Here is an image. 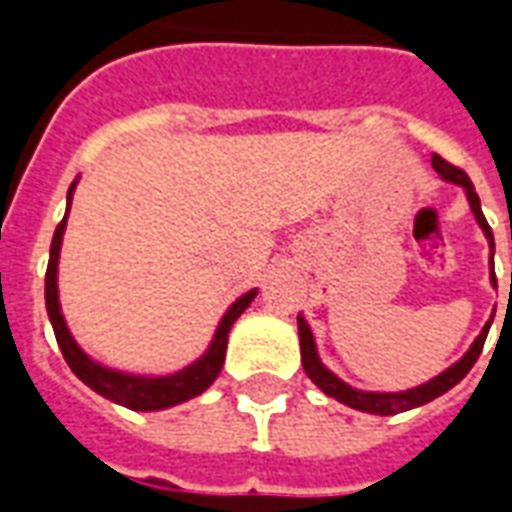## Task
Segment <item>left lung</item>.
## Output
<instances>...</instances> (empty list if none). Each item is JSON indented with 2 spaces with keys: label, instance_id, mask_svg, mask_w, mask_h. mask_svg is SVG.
Wrapping results in <instances>:
<instances>
[{
  "label": "left lung",
  "instance_id": "1",
  "mask_svg": "<svg viewBox=\"0 0 512 512\" xmlns=\"http://www.w3.org/2000/svg\"><path fill=\"white\" fill-rule=\"evenodd\" d=\"M433 169L439 172L441 178L450 180V183H458L466 189V197H469V205H472V213L474 219L480 222L483 227L485 238H488V244H491V252H494V233H491V227L485 222L483 216V208H480V197H477V191H474V183L469 180V175L463 172L461 167H455L450 161H444L441 156H433ZM491 282L496 285V274H494V266H491ZM512 285V279H510ZM494 321V318H491ZM491 321L485 323V329L480 332V337L474 340V345L466 351L461 362H455L452 367H447L441 376H436L433 381L422 386H414V389H408V392H356L351 389L348 384H343L340 378L329 373L326 367L321 365V359H318V351H315V340H312V332L310 326L304 323V318H299V340H301V365H304V373L315 381L318 389H323L326 395L334 397V400H340L345 406L351 408H359V411H367V414H400V411H408V408H417L422 403H430L433 397L444 395L447 389L458 384L469 370L474 367V362L480 359L483 354V345H485V337H488V329H491Z\"/></svg>",
  "mask_w": 512,
  "mask_h": 512
}]
</instances>
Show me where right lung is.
Returning a JSON list of instances; mask_svg holds the SVG:
<instances>
[{"label":"right lung","mask_w":512,"mask_h":512,"mask_svg":"<svg viewBox=\"0 0 512 512\" xmlns=\"http://www.w3.org/2000/svg\"><path fill=\"white\" fill-rule=\"evenodd\" d=\"M76 183L68 191V200H71ZM65 222L68 216L57 224L54 230V241H51V255H49V268H46V310H49V321L54 326V337L60 345L65 362L71 367L76 376L82 378L84 384L95 389L98 395L115 400L120 406L134 408V411H158V408L178 406L183 400H191L200 392H205L208 386L216 381V376L222 373L224 365V351H227V334L235 318L252 304L255 299V290L244 293L241 299L235 301L233 307L227 310V315L219 323V329L213 334V343L208 348V354L197 359L194 365L180 370L175 376H161V378H142V376H126V373H115V370H106V367L95 365L93 359L82 354V348L73 343L68 326L62 321L60 315V301H57V260H60V244L62 233H65Z\"/></svg>","instance_id":"obj_1"}]
</instances>
